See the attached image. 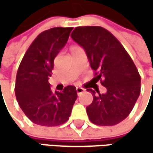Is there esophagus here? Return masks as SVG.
<instances>
[{
    "instance_id": "1",
    "label": "esophagus",
    "mask_w": 153,
    "mask_h": 153,
    "mask_svg": "<svg viewBox=\"0 0 153 153\" xmlns=\"http://www.w3.org/2000/svg\"><path fill=\"white\" fill-rule=\"evenodd\" d=\"M84 91L85 90L83 89V88H82V87H77V88H76V92H77V94L78 95H81Z\"/></svg>"
}]
</instances>
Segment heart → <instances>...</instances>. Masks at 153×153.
<instances>
[{
  "mask_svg": "<svg viewBox=\"0 0 153 153\" xmlns=\"http://www.w3.org/2000/svg\"><path fill=\"white\" fill-rule=\"evenodd\" d=\"M72 48H73V47H72Z\"/></svg>",
  "mask_w": 153,
  "mask_h": 153,
  "instance_id": "obj_1",
  "label": "heart"
}]
</instances>
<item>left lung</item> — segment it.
Listing matches in <instances>:
<instances>
[{
    "label": "left lung",
    "mask_w": 153,
    "mask_h": 153,
    "mask_svg": "<svg viewBox=\"0 0 153 153\" xmlns=\"http://www.w3.org/2000/svg\"><path fill=\"white\" fill-rule=\"evenodd\" d=\"M71 38L82 46L94 71L95 82L100 81L105 94L87 89L93 103L86 107L92 123L114 126L124 120L132 111L140 94V75L127 50L105 28L78 26Z\"/></svg>",
    "instance_id": "1"
}]
</instances>
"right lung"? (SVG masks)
Listing matches in <instances>:
<instances>
[{"label": "right lung", "mask_w": 153, "mask_h": 153, "mask_svg": "<svg viewBox=\"0 0 153 153\" xmlns=\"http://www.w3.org/2000/svg\"><path fill=\"white\" fill-rule=\"evenodd\" d=\"M72 27H53L40 33L26 50L16 74L14 92L21 109L33 123L55 127L68 121L77 99L74 86L52 92L48 79L54 59L67 43Z\"/></svg>", "instance_id": "1"}]
</instances>
